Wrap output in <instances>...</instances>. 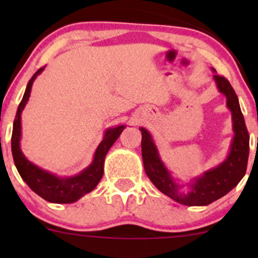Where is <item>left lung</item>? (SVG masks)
<instances>
[{"instance_id": "8db88e82", "label": "left lung", "mask_w": 258, "mask_h": 258, "mask_svg": "<svg viewBox=\"0 0 258 258\" xmlns=\"http://www.w3.org/2000/svg\"><path fill=\"white\" fill-rule=\"evenodd\" d=\"M217 87L227 98V106L232 112L233 137L230 156L218 167L207 171L201 178L191 184L188 194H179L178 186L170 177L158 157L157 150L153 145L150 134L141 128L142 134V160L145 171L152 183L166 196L186 206H207L221 199L238 184L247 170L249 153V135L241 112L237 95L226 77L215 75Z\"/></svg>"}]
</instances>
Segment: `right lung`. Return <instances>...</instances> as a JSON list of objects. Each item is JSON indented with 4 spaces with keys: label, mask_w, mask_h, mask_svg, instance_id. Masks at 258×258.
<instances>
[{
    "label": "right lung",
    "mask_w": 258,
    "mask_h": 258,
    "mask_svg": "<svg viewBox=\"0 0 258 258\" xmlns=\"http://www.w3.org/2000/svg\"><path fill=\"white\" fill-rule=\"evenodd\" d=\"M42 70L43 67H41L31 77V80L28 81L25 95H23L20 105H18L11 137L12 156H14L15 165H16L18 173H20L23 181L28 184V187L33 192H36L38 196H41L43 200L48 202H53V204H71V202H75L81 199L83 195L92 191L97 186L98 182L101 181L103 176V163H105L106 153L108 152V150L114 144V141L118 139L119 134L123 131L124 126L122 124V126L114 127V128H110L106 131L102 142H101L97 150H96L93 162L85 171H82L80 175L74 176V177L58 178L56 176L51 175V173L46 172V171L41 170V168H38L33 163H31L30 161L26 160L25 156L22 155L20 150L21 112H22L23 107L27 103L28 97H30L33 81H35L38 74H41Z\"/></svg>",
    "instance_id": "right-lung-1"
}]
</instances>
